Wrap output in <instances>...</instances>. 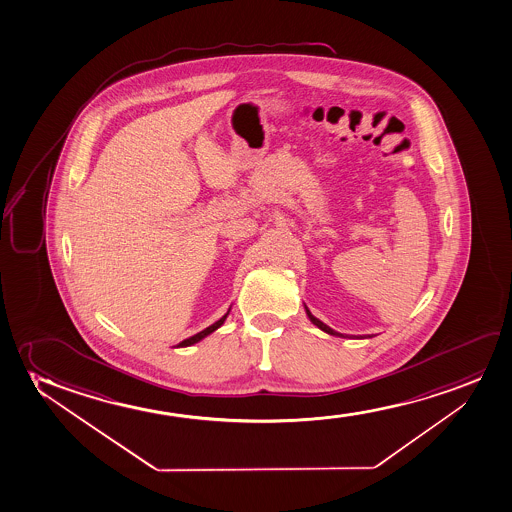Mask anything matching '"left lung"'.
I'll return each instance as SVG.
<instances>
[{
	"label": "left lung",
	"mask_w": 512,
	"mask_h": 512,
	"mask_svg": "<svg viewBox=\"0 0 512 512\" xmlns=\"http://www.w3.org/2000/svg\"><path fill=\"white\" fill-rule=\"evenodd\" d=\"M306 312H307V316H309V319H311V321H312V323H314V325L318 326L319 330H323V332L328 333V335H335V337H344V335H342V333L335 332V330H332V328H330V326H326L325 323H323V321H319L318 318H314V316H312V314H311V311H309V309H307V307H306Z\"/></svg>",
	"instance_id": "8db88e82"
}]
</instances>
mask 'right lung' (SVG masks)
<instances>
[{
    "instance_id": "add662e5",
    "label": "right lung",
    "mask_w": 512,
    "mask_h": 512,
    "mask_svg": "<svg viewBox=\"0 0 512 512\" xmlns=\"http://www.w3.org/2000/svg\"><path fill=\"white\" fill-rule=\"evenodd\" d=\"M227 314H229V311L222 316V318L219 319V321H215L213 325L208 326V328H205L203 332L196 333V335H193V337H189V339L182 340L180 342L179 346L177 347H187V346H193V344H196V342H200L201 339H205L206 335H210V333L215 332L217 328H220V326L224 325V321H226Z\"/></svg>"
}]
</instances>
